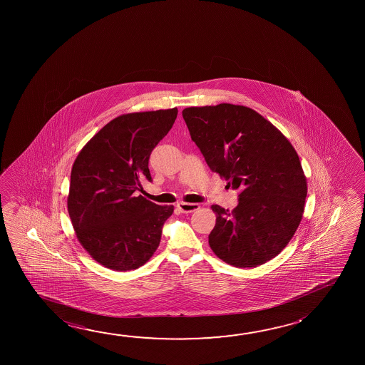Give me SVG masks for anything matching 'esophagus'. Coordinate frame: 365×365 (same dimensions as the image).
I'll return each instance as SVG.
<instances>
[{
    "instance_id": "obj_1",
    "label": "esophagus",
    "mask_w": 365,
    "mask_h": 365,
    "mask_svg": "<svg viewBox=\"0 0 365 365\" xmlns=\"http://www.w3.org/2000/svg\"><path fill=\"white\" fill-rule=\"evenodd\" d=\"M177 207L180 209V212H183V214H188V212H193V211H196L200 206H198V203L180 202L177 205Z\"/></svg>"
}]
</instances>
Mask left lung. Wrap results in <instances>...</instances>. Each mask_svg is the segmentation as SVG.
<instances>
[{
  "label": "left lung",
  "mask_w": 365,
  "mask_h": 365,
  "mask_svg": "<svg viewBox=\"0 0 365 365\" xmlns=\"http://www.w3.org/2000/svg\"><path fill=\"white\" fill-rule=\"evenodd\" d=\"M192 141L212 172L240 191L233 211L212 205L209 245L234 267H256L297 232L307 197L299 156L287 138L251 108L222 103L182 112Z\"/></svg>",
  "instance_id": "8db88e82"
}]
</instances>
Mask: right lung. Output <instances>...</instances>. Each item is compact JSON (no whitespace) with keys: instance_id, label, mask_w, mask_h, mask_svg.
Here are the masks:
<instances>
[{"instance_id":"right-lung-1","label":"right lung","mask_w":365,"mask_h":365,"mask_svg":"<svg viewBox=\"0 0 365 365\" xmlns=\"http://www.w3.org/2000/svg\"><path fill=\"white\" fill-rule=\"evenodd\" d=\"M178 109L123 114L104 125L72 165L67 209L78 242L108 269H138L154 255L173 206L138 195L151 182V151Z\"/></svg>"}]
</instances>
